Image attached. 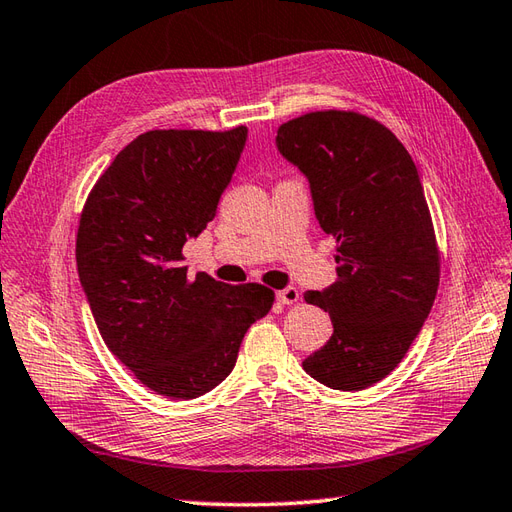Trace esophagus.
<instances>
[{"mask_svg":"<svg viewBox=\"0 0 512 512\" xmlns=\"http://www.w3.org/2000/svg\"><path fill=\"white\" fill-rule=\"evenodd\" d=\"M276 298H278L280 305H294V302H298L300 294H298L296 287H285V289L276 291Z\"/></svg>","mask_w":512,"mask_h":512,"instance_id":"34e87169","label":"esophagus"}]
</instances>
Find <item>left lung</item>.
Masks as SVG:
<instances>
[{"label":"left lung","instance_id":"left-lung-1","mask_svg":"<svg viewBox=\"0 0 512 512\" xmlns=\"http://www.w3.org/2000/svg\"><path fill=\"white\" fill-rule=\"evenodd\" d=\"M276 148L307 176L338 245L336 283L305 294L329 311L333 333L302 369L329 389H367L402 362L440 285L420 174L398 137L358 112L302 114L280 125Z\"/></svg>","mask_w":512,"mask_h":512}]
</instances>
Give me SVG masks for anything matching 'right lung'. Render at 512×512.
<instances>
[{
    "instance_id": "add662e5",
    "label": "right lung",
    "mask_w": 512,
    "mask_h": 512,
    "mask_svg": "<svg viewBox=\"0 0 512 512\" xmlns=\"http://www.w3.org/2000/svg\"><path fill=\"white\" fill-rule=\"evenodd\" d=\"M247 141L227 132L152 130L114 156L83 205L81 287L103 342L145 387L192 400L232 373L274 291L183 267V245L216 216Z\"/></svg>"
}]
</instances>
